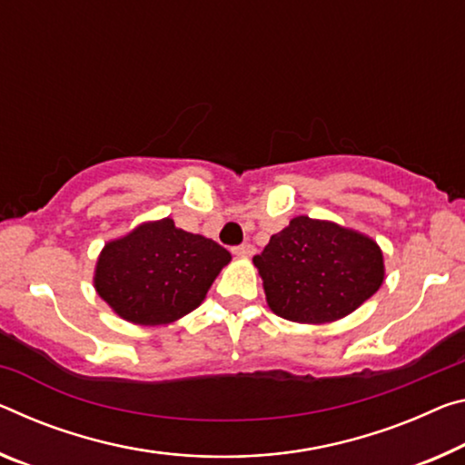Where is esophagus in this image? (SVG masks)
I'll list each match as a JSON object with an SVG mask.
<instances>
[{"mask_svg":"<svg viewBox=\"0 0 465 465\" xmlns=\"http://www.w3.org/2000/svg\"><path fill=\"white\" fill-rule=\"evenodd\" d=\"M233 254H235V256H252V254H254V246L248 244V242H246V244L235 246V248H233Z\"/></svg>","mask_w":465,"mask_h":465,"instance_id":"obj_1","label":"esophagus"}]
</instances>
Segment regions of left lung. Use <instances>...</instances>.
I'll use <instances>...</instances> for the list:
<instances>
[{
	"label": "left lung",
	"mask_w": 465,
	"mask_h": 465,
	"mask_svg": "<svg viewBox=\"0 0 465 465\" xmlns=\"http://www.w3.org/2000/svg\"><path fill=\"white\" fill-rule=\"evenodd\" d=\"M252 261L271 311L312 325L348 316L374 296L385 279L377 242L306 215L293 217L285 230L271 235Z\"/></svg>",
	"instance_id": "1"
}]
</instances>
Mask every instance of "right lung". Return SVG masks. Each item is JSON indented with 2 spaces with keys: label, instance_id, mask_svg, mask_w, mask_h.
I'll list each match as a JSON object with an SVG mask.
<instances>
[{
  "label": "right lung",
  "instance_id": "add662e5",
  "mask_svg": "<svg viewBox=\"0 0 465 465\" xmlns=\"http://www.w3.org/2000/svg\"><path fill=\"white\" fill-rule=\"evenodd\" d=\"M232 254L173 219L149 221L107 242L94 269V290L122 319L154 327L201 306Z\"/></svg>",
  "mask_w": 465,
  "mask_h": 465
}]
</instances>
